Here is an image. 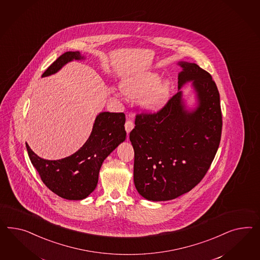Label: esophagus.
<instances>
[{
	"mask_svg": "<svg viewBox=\"0 0 260 260\" xmlns=\"http://www.w3.org/2000/svg\"><path fill=\"white\" fill-rule=\"evenodd\" d=\"M134 123L132 121V120H127L126 122V124H125V128H126V134H128L133 129H134Z\"/></svg>",
	"mask_w": 260,
	"mask_h": 260,
	"instance_id": "obj_1",
	"label": "esophagus"
}]
</instances>
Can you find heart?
<instances>
[{
    "mask_svg": "<svg viewBox=\"0 0 260 260\" xmlns=\"http://www.w3.org/2000/svg\"><path fill=\"white\" fill-rule=\"evenodd\" d=\"M153 73H143L126 77L120 83V90L126 99H141L142 108L149 113L160 112L168 103L171 94V84L168 79Z\"/></svg>",
    "mask_w": 260,
    "mask_h": 260,
    "instance_id": "obj_1",
    "label": "heart"
}]
</instances>
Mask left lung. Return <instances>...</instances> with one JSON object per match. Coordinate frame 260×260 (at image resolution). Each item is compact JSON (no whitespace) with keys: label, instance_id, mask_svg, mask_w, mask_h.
Returning <instances> with one entry per match:
<instances>
[{"label":"left lung","instance_id":"left-lung-1","mask_svg":"<svg viewBox=\"0 0 260 260\" xmlns=\"http://www.w3.org/2000/svg\"><path fill=\"white\" fill-rule=\"evenodd\" d=\"M178 92L160 112L138 114L129 134L134 149V185L150 202H165L189 192L202 181L217 153L221 110L217 85L196 63L179 61ZM188 82L196 92L188 106L180 89Z\"/></svg>","mask_w":260,"mask_h":260}]
</instances>
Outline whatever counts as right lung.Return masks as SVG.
<instances>
[{
  "label": "right lung",
  "mask_w": 260,
  "mask_h": 260,
  "mask_svg": "<svg viewBox=\"0 0 260 260\" xmlns=\"http://www.w3.org/2000/svg\"><path fill=\"white\" fill-rule=\"evenodd\" d=\"M79 51L59 56L42 74L49 77L73 60H84ZM125 114L102 112L95 117L91 134L74 154L59 160H46L36 154L26 143L30 161L43 183L57 196L70 201L84 200L95 189L103 161L126 140Z\"/></svg>",
  "instance_id": "obj_1"
}]
</instances>
